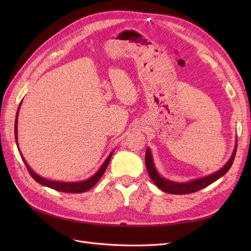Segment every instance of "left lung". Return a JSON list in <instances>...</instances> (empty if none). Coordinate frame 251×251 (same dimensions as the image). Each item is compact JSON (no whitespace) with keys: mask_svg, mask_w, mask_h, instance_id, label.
<instances>
[{"mask_svg":"<svg viewBox=\"0 0 251 251\" xmlns=\"http://www.w3.org/2000/svg\"><path fill=\"white\" fill-rule=\"evenodd\" d=\"M236 151H237V141L235 144L234 151L232 152V155L230 156L229 161L225 165H224L223 168H221L219 171H217V172L210 174L208 176H205L202 178H197V179H194V180H191L188 182H183V183L171 181L169 179L162 177L159 174L157 170L155 169L153 159H152V154H151L150 148L147 149V152H146V166L148 169L149 175L151 176V180L155 184V186L159 187L164 192H167L170 194H189V193L199 191L204 187H207L208 185H210V184L214 183L215 181H217L218 179H220L221 177L225 175L230 170V168L234 162Z\"/></svg>","mask_w":251,"mask_h":251,"instance_id":"obj_1","label":"left lung"}]
</instances>
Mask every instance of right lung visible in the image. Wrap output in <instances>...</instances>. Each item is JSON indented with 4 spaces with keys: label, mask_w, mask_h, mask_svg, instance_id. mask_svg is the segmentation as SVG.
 <instances>
[{
    "label": "right lung",
    "mask_w": 251,
    "mask_h": 251,
    "mask_svg": "<svg viewBox=\"0 0 251 251\" xmlns=\"http://www.w3.org/2000/svg\"><path fill=\"white\" fill-rule=\"evenodd\" d=\"M20 105L21 102L19 104V108L17 110V114H16V119H15V139H16V144H17V148L18 151L20 152L21 155V159L24 162L26 168H27L29 174L31 175V177L39 184H42L44 186L50 187L51 189H55L57 191H61V192H68V193H82L85 192L89 189H91L94 187L96 184L98 183V181L100 179V177L103 175L105 169H107L110 160H111V156L114 152V151L108 155L107 159L102 163V165L100 166V168L97 171L95 175H92L90 178L83 180V181H78V182H61V181H54V180H49L47 178H44L42 176L37 175L34 171L28 166V164L26 163V161L24 160V157L19 150V146H18V114H19V110H20Z\"/></svg>",
    "instance_id": "add662e5"
}]
</instances>
